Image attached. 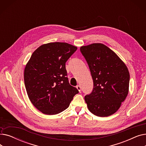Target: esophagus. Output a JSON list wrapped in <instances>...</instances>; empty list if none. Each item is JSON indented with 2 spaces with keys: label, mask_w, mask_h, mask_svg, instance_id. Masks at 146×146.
<instances>
[{
  "label": "esophagus",
  "mask_w": 146,
  "mask_h": 146,
  "mask_svg": "<svg viewBox=\"0 0 146 146\" xmlns=\"http://www.w3.org/2000/svg\"><path fill=\"white\" fill-rule=\"evenodd\" d=\"M76 88H77V89L79 90V92H81V87L80 85H78L77 86H76Z\"/></svg>",
  "instance_id": "obj_1"
}]
</instances>
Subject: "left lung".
Instances as JSON below:
<instances>
[{"label":"left lung","instance_id":"1","mask_svg":"<svg viewBox=\"0 0 146 146\" xmlns=\"http://www.w3.org/2000/svg\"><path fill=\"white\" fill-rule=\"evenodd\" d=\"M80 50L94 80L92 92L85 96L88 110L98 117L111 115L128 95V69L117 54L104 44L82 46Z\"/></svg>","mask_w":146,"mask_h":146}]
</instances>
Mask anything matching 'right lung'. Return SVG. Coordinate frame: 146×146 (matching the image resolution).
<instances>
[{
  "label": "right lung",
  "mask_w": 146,
  "mask_h": 146,
  "mask_svg": "<svg viewBox=\"0 0 146 146\" xmlns=\"http://www.w3.org/2000/svg\"><path fill=\"white\" fill-rule=\"evenodd\" d=\"M78 47L66 42H49L36 48L24 69V83L30 101L42 113L64 111L79 91L71 86L65 64Z\"/></svg>",
  "instance_id": "1"
}]
</instances>
